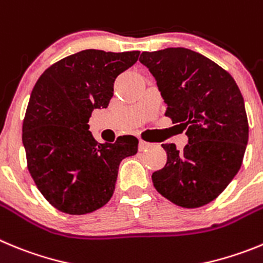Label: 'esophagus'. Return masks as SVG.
Returning <instances> with one entry per match:
<instances>
[{
	"label": "esophagus",
	"instance_id": "obj_1",
	"mask_svg": "<svg viewBox=\"0 0 263 263\" xmlns=\"http://www.w3.org/2000/svg\"><path fill=\"white\" fill-rule=\"evenodd\" d=\"M148 147H151L150 142H146V141H143V139H141V141H139V150L143 151Z\"/></svg>",
	"mask_w": 263,
	"mask_h": 263
}]
</instances>
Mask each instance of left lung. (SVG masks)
I'll return each instance as SVG.
<instances>
[{"instance_id":"left-lung-1","label":"left lung","mask_w":263,"mask_h":263,"mask_svg":"<svg viewBox=\"0 0 263 263\" xmlns=\"http://www.w3.org/2000/svg\"><path fill=\"white\" fill-rule=\"evenodd\" d=\"M139 61L155 78L165 116L189 138L182 151L161 144L167 164L153 173L154 186L180 207L210 203L244 159L249 125L240 88L228 71L186 48L143 52Z\"/></svg>"}]
</instances>
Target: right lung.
<instances>
[{
	"label": "right lung",
	"mask_w": 263,
	"mask_h": 263,
	"mask_svg": "<svg viewBox=\"0 0 263 263\" xmlns=\"http://www.w3.org/2000/svg\"><path fill=\"white\" fill-rule=\"evenodd\" d=\"M138 56V50H82L53 64L36 82L22 141L31 177L57 210L83 215L104 206L121 160L138 151L133 136L98 143L87 124L93 109L108 107L115 79Z\"/></svg>",
	"instance_id": "1"
}]
</instances>
